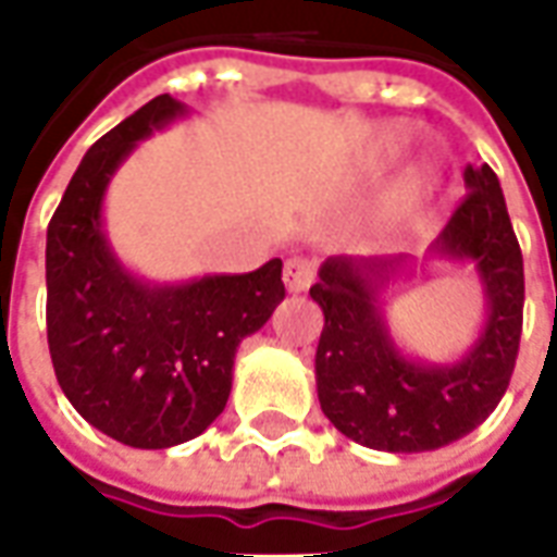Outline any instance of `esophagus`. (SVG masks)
Masks as SVG:
<instances>
[{
    "instance_id": "1",
    "label": "esophagus",
    "mask_w": 557,
    "mask_h": 557,
    "mask_svg": "<svg viewBox=\"0 0 557 557\" xmlns=\"http://www.w3.org/2000/svg\"><path fill=\"white\" fill-rule=\"evenodd\" d=\"M313 277H315V268H313V262H310V259H301V256H295V259H289V262L283 265V280H286L289 292L310 289Z\"/></svg>"
}]
</instances>
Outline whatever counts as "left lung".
<instances>
[{"label":"left lung","mask_w":557,"mask_h":557,"mask_svg":"<svg viewBox=\"0 0 557 557\" xmlns=\"http://www.w3.org/2000/svg\"><path fill=\"white\" fill-rule=\"evenodd\" d=\"M466 199L438 235L432 253L478 265L486 292V325L462 361H409L387 334L379 292L403 259L331 256L310 286L325 313L315 349V391L325 418L346 438L420 454L459 442L502 403L513 375L525 274L522 250L490 163L466 166Z\"/></svg>","instance_id":"obj_1"}]
</instances>
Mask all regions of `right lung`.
<instances>
[{
	"label": "right lung",
	"instance_id": "obj_1",
	"mask_svg": "<svg viewBox=\"0 0 557 557\" xmlns=\"http://www.w3.org/2000/svg\"><path fill=\"white\" fill-rule=\"evenodd\" d=\"M175 115L184 103L158 95L103 134L47 226V343L59 387L95 430L143 450L190 442L214 423L238 343L286 298L280 259L250 274L154 286L110 250L107 184L139 139Z\"/></svg>",
	"mask_w": 557,
	"mask_h": 557
}]
</instances>
